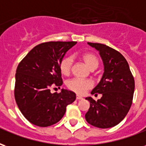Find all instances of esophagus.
I'll return each instance as SVG.
<instances>
[{"label": "esophagus", "mask_w": 146, "mask_h": 146, "mask_svg": "<svg viewBox=\"0 0 146 146\" xmlns=\"http://www.w3.org/2000/svg\"><path fill=\"white\" fill-rule=\"evenodd\" d=\"M76 99L77 100H80V99H83V97L82 96H80V95H76Z\"/></svg>", "instance_id": "obj_1"}]
</instances>
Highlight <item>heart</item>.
Returning a JSON list of instances; mask_svg holds the SVG:
<instances>
[{
    "instance_id": "b5f03b06",
    "label": "heart",
    "mask_w": 146,
    "mask_h": 146,
    "mask_svg": "<svg viewBox=\"0 0 146 146\" xmlns=\"http://www.w3.org/2000/svg\"><path fill=\"white\" fill-rule=\"evenodd\" d=\"M82 60L84 63L90 68H97L99 64V60L95 54L92 53H85L82 55ZM73 65V58L70 56H66L60 61L59 70L63 75H68L70 73V70ZM68 88L71 91L76 92L77 94H84L88 89L92 88V83L88 80L73 78L70 80L66 84Z\"/></svg>"
}]
</instances>
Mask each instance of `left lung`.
Here are the masks:
<instances>
[{
	"label": "left lung",
	"instance_id": "obj_1",
	"mask_svg": "<svg viewBox=\"0 0 146 146\" xmlns=\"http://www.w3.org/2000/svg\"><path fill=\"white\" fill-rule=\"evenodd\" d=\"M88 44L99 51L104 73L91 92L92 95L102 94V98L98 101L92 97L86 98L90 102V108L85 119L96 127H113L124 119L131 106L135 80L127 62L119 51L102 44Z\"/></svg>",
	"mask_w": 146,
	"mask_h": 146
}]
</instances>
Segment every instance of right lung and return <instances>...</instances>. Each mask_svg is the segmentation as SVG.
I'll return each mask as SVG.
<instances>
[{
	"instance_id": "1",
	"label": "right lung",
	"mask_w": 146,
	"mask_h": 146,
	"mask_svg": "<svg viewBox=\"0 0 146 146\" xmlns=\"http://www.w3.org/2000/svg\"><path fill=\"white\" fill-rule=\"evenodd\" d=\"M76 41L42 43L26 55L15 73V98L21 113L31 123L48 127L60 120L76 94L62 89L51 93V86L62 84L59 63Z\"/></svg>"
}]
</instances>
